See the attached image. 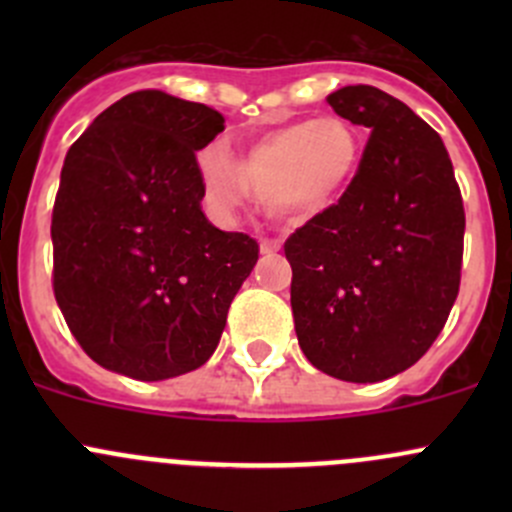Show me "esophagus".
Instances as JSON below:
<instances>
[{"mask_svg": "<svg viewBox=\"0 0 512 512\" xmlns=\"http://www.w3.org/2000/svg\"><path fill=\"white\" fill-rule=\"evenodd\" d=\"M282 242L275 240V237H262L260 240V252L262 255H275V252H280Z\"/></svg>", "mask_w": 512, "mask_h": 512, "instance_id": "obj_1", "label": "esophagus"}]
</instances>
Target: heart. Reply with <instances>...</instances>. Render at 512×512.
Wrapping results in <instances>:
<instances>
[{"label":"heart","mask_w":512,"mask_h":512,"mask_svg":"<svg viewBox=\"0 0 512 512\" xmlns=\"http://www.w3.org/2000/svg\"><path fill=\"white\" fill-rule=\"evenodd\" d=\"M198 165L205 198L218 210L235 208L255 188L272 215L302 223L347 193L361 165V141L344 118L319 116L262 133L237 168L223 146L205 148Z\"/></svg>","instance_id":"obj_1"}]
</instances>
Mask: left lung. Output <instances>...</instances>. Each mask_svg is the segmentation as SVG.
<instances>
[{
  "mask_svg": "<svg viewBox=\"0 0 512 512\" xmlns=\"http://www.w3.org/2000/svg\"><path fill=\"white\" fill-rule=\"evenodd\" d=\"M327 103L369 133L347 193L285 242L304 356L374 384L431 349L461 287V188L441 136L399 98L344 86Z\"/></svg>",
  "mask_w": 512,
  "mask_h": 512,
  "instance_id": "1",
  "label": "left lung"
}]
</instances>
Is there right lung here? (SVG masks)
<instances>
[{"mask_svg": "<svg viewBox=\"0 0 512 512\" xmlns=\"http://www.w3.org/2000/svg\"><path fill=\"white\" fill-rule=\"evenodd\" d=\"M225 118L205 103L136 91L69 148L51 213L54 297L86 354L160 381L210 359L260 245L203 213L195 151Z\"/></svg>", "mask_w": 512, "mask_h": 512, "instance_id": "1", "label": "right lung"}]
</instances>
